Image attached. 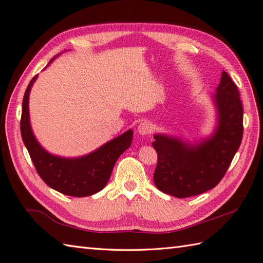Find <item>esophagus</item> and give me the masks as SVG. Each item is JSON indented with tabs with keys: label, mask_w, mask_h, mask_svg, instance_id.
Wrapping results in <instances>:
<instances>
[{
	"label": "esophagus",
	"mask_w": 263,
	"mask_h": 263,
	"mask_svg": "<svg viewBox=\"0 0 263 263\" xmlns=\"http://www.w3.org/2000/svg\"><path fill=\"white\" fill-rule=\"evenodd\" d=\"M137 130L140 135H149V134H151V132H153V126H151V124H149L147 122L140 123L138 125Z\"/></svg>",
	"instance_id": "obj_1"
}]
</instances>
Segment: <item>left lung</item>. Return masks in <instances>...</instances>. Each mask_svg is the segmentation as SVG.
<instances>
[{
  "instance_id": "obj_1",
  "label": "left lung",
  "mask_w": 263,
  "mask_h": 263,
  "mask_svg": "<svg viewBox=\"0 0 263 263\" xmlns=\"http://www.w3.org/2000/svg\"><path fill=\"white\" fill-rule=\"evenodd\" d=\"M214 99L218 127L212 138L189 146L163 135L154 136L153 147L158 155L154 182L161 192L185 198L215 187L224 178L243 134L240 94L226 71H222Z\"/></svg>"
}]
</instances>
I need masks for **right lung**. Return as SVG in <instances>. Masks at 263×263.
<instances>
[{
  "label": "right lung",
  "mask_w": 263,
  "mask_h": 263,
  "mask_svg": "<svg viewBox=\"0 0 263 263\" xmlns=\"http://www.w3.org/2000/svg\"><path fill=\"white\" fill-rule=\"evenodd\" d=\"M36 78L31 79L24 94L21 133L37 173L47 185L62 194L83 197L100 192L108 182L119 156L130 147L133 130L81 158L65 159L48 154L35 139L29 124L28 97Z\"/></svg>",
  "instance_id": "obj_1"
}]
</instances>
